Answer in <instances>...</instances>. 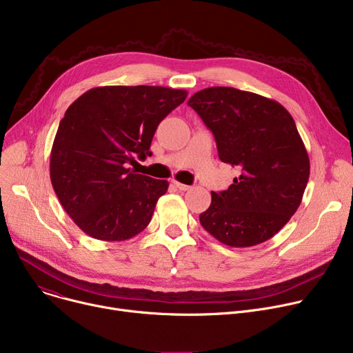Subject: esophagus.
<instances>
[{"mask_svg":"<svg viewBox=\"0 0 353 353\" xmlns=\"http://www.w3.org/2000/svg\"><path fill=\"white\" fill-rule=\"evenodd\" d=\"M173 184L177 187L179 190H181V192H185V190H189V189H192L190 185H187V184H183V183H180V181H177V180H173Z\"/></svg>","mask_w":353,"mask_h":353,"instance_id":"1","label":"esophagus"}]
</instances>
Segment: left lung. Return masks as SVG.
Returning a JSON list of instances; mask_svg holds the SVG:
<instances>
[{
    "mask_svg": "<svg viewBox=\"0 0 353 353\" xmlns=\"http://www.w3.org/2000/svg\"><path fill=\"white\" fill-rule=\"evenodd\" d=\"M187 105L213 132L220 160L241 170L227 190L211 192L203 228L237 248L270 240L295 214L310 179L292 116L276 101L228 86L199 90Z\"/></svg>",
    "mask_w": 353,
    "mask_h": 353,
    "instance_id": "left-lung-1",
    "label": "left lung"
}]
</instances>
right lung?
I'll use <instances>...</instances> for the list:
<instances>
[{"mask_svg": "<svg viewBox=\"0 0 353 353\" xmlns=\"http://www.w3.org/2000/svg\"><path fill=\"white\" fill-rule=\"evenodd\" d=\"M185 98L187 90L164 86H98L66 109L50 174L63 210L88 236L125 241L148 227L169 183L128 164L152 156L159 123Z\"/></svg>", "mask_w": 353, "mask_h": 353, "instance_id": "right-lung-1", "label": "right lung"}]
</instances>
